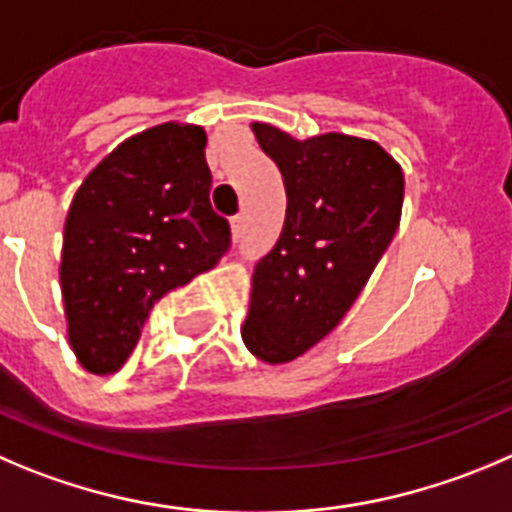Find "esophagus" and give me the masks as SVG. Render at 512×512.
Instances as JSON below:
<instances>
[{"label": "esophagus", "instance_id": "obj_1", "mask_svg": "<svg viewBox=\"0 0 512 512\" xmlns=\"http://www.w3.org/2000/svg\"><path fill=\"white\" fill-rule=\"evenodd\" d=\"M241 233H243V216H233L231 218V236L241 238Z\"/></svg>", "mask_w": 512, "mask_h": 512}]
</instances>
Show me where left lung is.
Listing matches in <instances>:
<instances>
[{
	"label": "left lung",
	"instance_id": "left-lung-1",
	"mask_svg": "<svg viewBox=\"0 0 512 512\" xmlns=\"http://www.w3.org/2000/svg\"><path fill=\"white\" fill-rule=\"evenodd\" d=\"M279 165L286 218L251 276L241 339L266 364L319 344L352 309L402 218L405 175L379 143L344 133L299 140L251 123Z\"/></svg>",
	"mask_w": 512,
	"mask_h": 512
}]
</instances>
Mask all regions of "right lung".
Here are the masks:
<instances>
[{"label":"right lung","instance_id":"right-lung-1","mask_svg":"<svg viewBox=\"0 0 512 512\" xmlns=\"http://www.w3.org/2000/svg\"><path fill=\"white\" fill-rule=\"evenodd\" d=\"M206 140L201 125H155L123 140L77 188L60 284L67 339L87 372H118L155 301L231 246L228 221L211 208Z\"/></svg>","mask_w":512,"mask_h":512}]
</instances>
